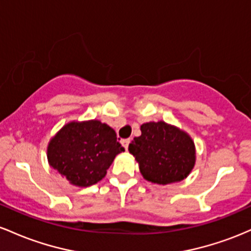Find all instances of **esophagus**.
Instances as JSON below:
<instances>
[{
    "label": "esophagus",
    "instance_id": "34e87169",
    "mask_svg": "<svg viewBox=\"0 0 251 251\" xmlns=\"http://www.w3.org/2000/svg\"><path fill=\"white\" fill-rule=\"evenodd\" d=\"M129 143H130V139L122 140V145H123V147H125L126 149H128V147H129Z\"/></svg>",
    "mask_w": 251,
    "mask_h": 251
}]
</instances>
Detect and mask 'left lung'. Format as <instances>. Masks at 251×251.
I'll use <instances>...</instances> for the list:
<instances>
[{
	"mask_svg": "<svg viewBox=\"0 0 251 251\" xmlns=\"http://www.w3.org/2000/svg\"><path fill=\"white\" fill-rule=\"evenodd\" d=\"M141 136L129 145L143 178L166 185L185 179L196 161V149L186 133L165 122L141 126Z\"/></svg>",
	"mask_w": 251,
	"mask_h": 251,
	"instance_id": "obj_1",
	"label": "left lung"
}]
</instances>
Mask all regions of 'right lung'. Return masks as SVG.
I'll return each instance as SVG.
<instances>
[{
  "instance_id": "right-lung-1",
  "label": "right lung",
  "mask_w": 251,
  "mask_h": 251,
  "mask_svg": "<svg viewBox=\"0 0 251 251\" xmlns=\"http://www.w3.org/2000/svg\"><path fill=\"white\" fill-rule=\"evenodd\" d=\"M125 151L116 133L100 121L71 122L50 140V165L75 186L88 187L105 176L117 154Z\"/></svg>"
}]
</instances>
